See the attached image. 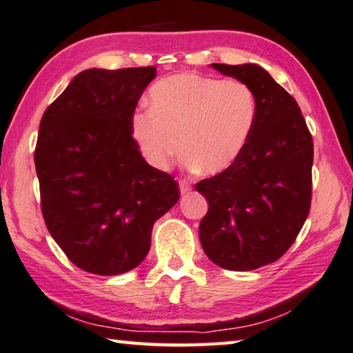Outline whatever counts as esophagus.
I'll list each match as a JSON object with an SVG mask.
<instances>
[{
    "label": "esophagus",
    "mask_w": 353,
    "mask_h": 353,
    "mask_svg": "<svg viewBox=\"0 0 353 353\" xmlns=\"http://www.w3.org/2000/svg\"><path fill=\"white\" fill-rule=\"evenodd\" d=\"M191 189H192L191 183H189L188 180H180V191H181V194H188L189 191H191Z\"/></svg>",
    "instance_id": "esophagus-1"
}]
</instances>
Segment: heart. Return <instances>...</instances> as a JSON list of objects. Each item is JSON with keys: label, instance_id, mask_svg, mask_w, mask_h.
Listing matches in <instances>:
<instances>
[{"label": "heart", "instance_id": "heart-1", "mask_svg": "<svg viewBox=\"0 0 353 353\" xmlns=\"http://www.w3.org/2000/svg\"><path fill=\"white\" fill-rule=\"evenodd\" d=\"M254 121L256 97L243 81L173 74L152 85L150 110L132 117V135L159 170L181 150L189 168L214 175L236 164Z\"/></svg>", "mask_w": 353, "mask_h": 353}]
</instances>
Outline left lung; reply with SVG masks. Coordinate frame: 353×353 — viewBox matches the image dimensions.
<instances>
[{"label":"left lung","mask_w":353,"mask_h":353,"mask_svg":"<svg viewBox=\"0 0 353 353\" xmlns=\"http://www.w3.org/2000/svg\"><path fill=\"white\" fill-rule=\"evenodd\" d=\"M256 97V121L236 164L201 180L208 201L199 226L203 252L229 270H253L282 258L310 212L314 141L296 100L253 63H212Z\"/></svg>","instance_id":"obj_1"}]
</instances>
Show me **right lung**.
I'll return each instance as SVG.
<instances>
[{
  "label": "right lung",
  "mask_w": 353,
  "mask_h": 353,
  "mask_svg": "<svg viewBox=\"0 0 353 353\" xmlns=\"http://www.w3.org/2000/svg\"><path fill=\"white\" fill-rule=\"evenodd\" d=\"M156 66L74 76L44 111L34 148L41 212L76 268L117 275L150 252L154 223L180 199L170 173L143 159L132 117Z\"/></svg>",
  "instance_id": "obj_1"
}]
</instances>
